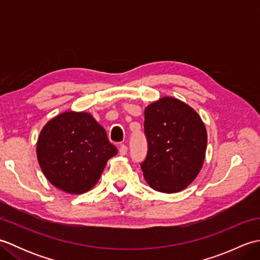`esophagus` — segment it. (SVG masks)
I'll return each instance as SVG.
<instances>
[{
  "label": "esophagus",
  "instance_id": "34e87169",
  "mask_svg": "<svg viewBox=\"0 0 260 260\" xmlns=\"http://www.w3.org/2000/svg\"><path fill=\"white\" fill-rule=\"evenodd\" d=\"M127 151H128V147H127V145L120 144V146H119V154H120V155H125Z\"/></svg>",
  "mask_w": 260,
  "mask_h": 260
}]
</instances>
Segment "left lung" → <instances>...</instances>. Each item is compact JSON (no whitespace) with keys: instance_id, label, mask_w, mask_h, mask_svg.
<instances>
[{"instance_id":"obj_1","label":"left lung","mask_w":260,"mask_h":260,"mask_svg":"<svg viewBox=\"0 0 260 260\" xmlns=\"http://www.w3.org/2000/svg\"><path fill=\"white\" fill-rule=\"evenodd\" d=\"M147 155L141 163L152 189L175 193L185 189L202 168L207 131L194 109L164 97L145 109Z\"/></svg>"}]
</instances>
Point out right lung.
<instances>
[{
  "instance_id": "obj_1",
  "label": "right lung",
  "mask_w": 260,
  "mask_h": 260,
  "mask_svg": "<svg viewBox=\"0 0 260 260\" xmlns=\"http://www.w3.org/2000/svg\"><path fill=\"white\" fill-rule=\"evenodd\" d=\"M117 154L103 127L88 113L66 112L48 121L39 135L37 156L46 178L73 194L97 183L107 161Z\"/></svg>"
}]
</instances>
